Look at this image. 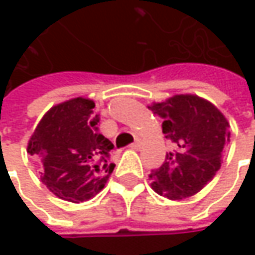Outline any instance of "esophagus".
Segmentation results:
<instances>
[{"mask_svg":"<svg viewBox=\"0 0 255 255\" xmlns=\"http://www.w3.org/2000/svg\"><path fill=\"white\" fill-rule=\"evenodd\" d=\"M130 149H134V150H137V149H140V142L137 140V142H134L130 144Z\"/></svg>","mask_w":255,"mask_h":255,"instance_id":"esophagus-1","label":"esophagus"}]
</instances>
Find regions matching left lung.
Returning <instances> with one entry per match:
<instances>
[{"instance_id": "obj_1", "label": "left lung", "mask_w": 255, "mask_h": 255, "mask_svg": "<svg viewBox=\"0 0 255 255\" xmlns=\"http://www.w3.org/2000/svg\"><path fill=\"white\" fill-rule=\"evenodd\" d=\"M147 108L162 118L164 137L174 147L150 173L152 189L169 200L194 196L220 170L230 123L210 101L191 93L174 95Z\"/></svg>"}]
</instances>
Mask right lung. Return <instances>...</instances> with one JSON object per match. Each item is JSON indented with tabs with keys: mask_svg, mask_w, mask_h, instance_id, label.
<instances>
[{
	"mask_svg": "<svg viewBox=\"0 0 255 255\" xmlns=\"http://www.w3.org/2000/svg\"><path fill=\"white\" fill-rule=\"evenodd\" d=\"M89 98L52 106L36 125L26 152L42 164L41 181L56 197L71 203L91 200L112 174L113 143L98 132L99 116Z\"/></svg>",
	"mask_w": 255,
	"mask_h": 255,
	"instance_id": "right-lung-1",
	"label": "right lung"
}]
</instances>
